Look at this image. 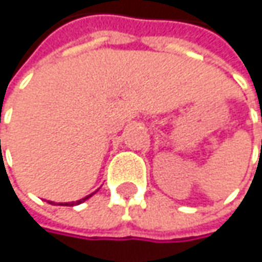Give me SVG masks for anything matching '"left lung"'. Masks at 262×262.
I'll list each match as a JSON object with an SVG mask.
<instances>
[{
	"instance_id": "obj_1",
	"label": "left lung",
	"mask_w": 262,
	"mask_h": 262,
	"mask_svg": "<svg viewBox=\"0 0 262 262\" xmlns=\"http://www.w3.org/2000/svg\"><path fill=\"white\" fill-rule=\"evenodd\" d=\"M261 121H262V118H261Z\"/></svg>"
}]
</instances>
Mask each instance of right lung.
<instances>
[{
	"label": "right lung",
	"mask_w": 262,
	"mask_h": 262,
	"mask_svg": "<svg viewBox=\"0 0 262 262\" xmlns=\"http://www.w3.org/2000/svg\"><path fill=\"white\" fill-rule=\"evenodd\" d=\"M89 197H92V194L90 195H87V197H84V199H81V200H78V202H72V203H65V206H74V205H80V203H83L84 200H87ZM60 205V203H59Z\"/></svg>",
	"instance_id": "add662e5"
}]
</instances>
